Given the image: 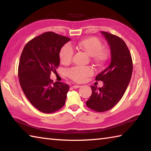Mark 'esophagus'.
<instances>
[{
    "instance_id": "1",
    "label": "esophagus",
    "mask_w": 151,
    "mask_h": 151,
    "mask_svg": "<svg viewBox=\"0 0 151 151\" xmlns=\"http://www.w3.org/2000/svg\"><path fill=\"white\" fill-rule=\"evenodd\" d=\"M81 86H80V85H73V88H80Z\"/></svg>"
}]
</instances>
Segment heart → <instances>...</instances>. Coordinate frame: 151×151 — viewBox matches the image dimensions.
Instances as JSON below:
<instances>
[{
	"instance_id": "1",
	"label": "heart",
	"mask_w": 151,
	"mask_h": 151,
	"mask_svg": "<svg viewBox=\"0 0 151 151\" xmlns=\"http://www.w3.org/2000/svg\"><path fill=\"white\" fill-rule=\"evenodd\" d=\"M76 47L93 57V60L97 65H101L109 58V51L103 48V44L98 38L91 37L81 40ZM74 50L69 45H65L61 48L59 52L60 63L68 65L71 63ZM93 69L90 66H75L66 70V76L76 83H84L93 75Z\"/></svg>"
}]
</instances>
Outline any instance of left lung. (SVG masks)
I'll use <instances>...</instances> for the list:
<instances>
[{
    "label": "left lung",
    "instance_id": "1",
    "mask_svg": "<svg viewBox=\"0 0 151 151\" xmlns=\"http://www.w3.org/2000/svg\"><path fill=\"white\" fill-rule=\"evenodd\" d=\"M111 48V61L106 69L96 76L103 82V86H91L92 94L86 101L89 109L105 112L114 106L126 91L132 73V60L126 43L117 36L102 32Z\"/></svg>",
    "mask_w": 151,
    "mask_h": 151
}]
</instances>
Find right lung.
Wrapping results in <instances>:
<instances>
[{
  "label": "right lung",
  "instance_id": "right-lung-1",
  "mask_svg": "<svg viewBox=\"0 0 151 151\" xmlns=\"http://www.w3.org/2000/svg\"><path fill=\"white\" fill-rule=\"evenodd\" d=\"M70 39L53 32L30 40L20 55L18 76L28 100L39 111L52 113L65 105L69 86L50 78L60 65L59 52Z\"/></svg>",
  "mask_w": 151,
  "mask_h": 151
}]
</instances>
